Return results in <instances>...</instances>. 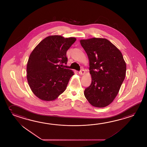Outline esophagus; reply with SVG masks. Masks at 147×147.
<instances>
[{
  "mask_svg": "<svg viewBox=\"0 0 147 147\" xmlns=\"http://www.w3.org/2000/svg\"><path fill=\"white\" fill-rule=\"evenodd\" d=\"M79 74L80 75H84V74H85V71H84V70L83 69H81L80 71L79 72Z\"/></svg>",
  "mask_w": 147,
  "mask_h": 147,
  "instance_id": "obj_1",
  "label": "esophagus"
}]
</instances>
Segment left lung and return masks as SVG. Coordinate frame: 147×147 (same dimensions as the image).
I'll list each match as a JSON object with an SVG mask.
<instances>
[{"mask_svg":"<svg viewBox=\"0 0 147 147\" xmlns=\"http://www.w3.org/2000/svg\"><path fill=\"white\" fill-rule=\"evenodd\" d=\"M89 60L92 82L84 94L93 107L109 105L117 95L124 81L126 65L121 51L106 38L80 40Z\"/></svg>","mask_w":147,"mask_h":147,"instance_id":"obj_1","label":"left lung"}]
</instances>
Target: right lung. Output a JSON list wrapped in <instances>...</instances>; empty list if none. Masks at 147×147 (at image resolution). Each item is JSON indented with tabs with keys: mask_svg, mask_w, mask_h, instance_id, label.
Segmentation results:
<instances>
[{
	"mask_svg": "<svg viewBox=\"0 0 147 147\" xmlns=\"http://www.w3.org/2000/svg\"><path fill=\"white\" fill-rule=\"evenodd\" d=\"M76 40L75 38L49 36L42 40L30 55L27 80L32 92L42 100H54L66 89L74 73L62 66L67 63V51Z\"/></svg>",
	"mask_w": 147,
	"mask_h": 147,
	"instance_id": "obj_1",
	"label": "right lung"
}]
</instances>
